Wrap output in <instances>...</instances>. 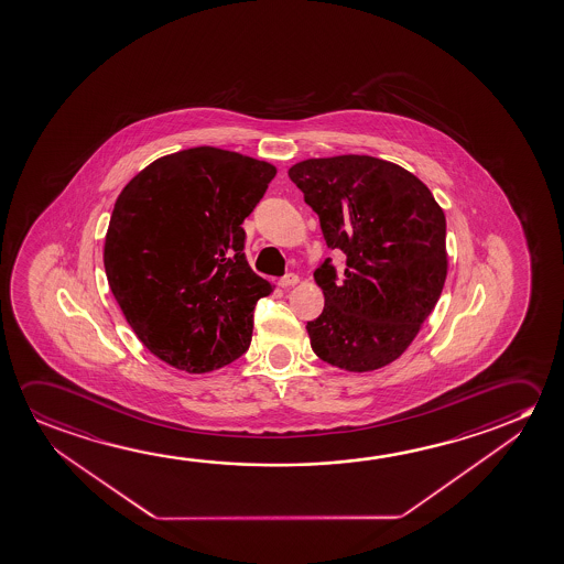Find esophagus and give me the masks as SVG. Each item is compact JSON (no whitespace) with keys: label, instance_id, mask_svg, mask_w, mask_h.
<instances>
[{"label":"esophagus","instance_id":"obj_1","mask_svg":"<svg viewBox=\"0 0 564 564\" xmlns=\"http://www.w3.org/2000/svg\"><path fill=\"white\" fill-rule=\"evenodd\" d=\"M296 283H299V275H295V273H289V275H285V278L279 281V285L283 286V289H289V286H295Z\"/></svg>","mask_w":564,"mask_h":564}]
</instances>
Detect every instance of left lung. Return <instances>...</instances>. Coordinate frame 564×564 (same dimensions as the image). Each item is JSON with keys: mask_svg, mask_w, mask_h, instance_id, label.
I'll return each mask as SVG.
<instances>
[{"mask_svg": "<svg viewBox=\"0 0 564 564\" xmlns=\"http://www.w3.org/2000/svg\"><path fill=\"white\" fill-rule=\"evenodd\" d=\"M289 177L328 248L347 258L341 281L329 260L314 271L324 293V311L306 324L314 354L354 373L392 364L442 296L443 208L416 175L381 158H311Z\"/></svg>", "mask_w": 564, "mask_h": 564, "instance_id": "8db88e82", "label": "left lung"}]
</instances>
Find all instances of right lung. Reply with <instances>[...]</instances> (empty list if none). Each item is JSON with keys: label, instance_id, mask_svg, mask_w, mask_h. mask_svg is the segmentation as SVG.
Segmentation results:
<instances>
[{"label": "right lung", "instance_id": "right-lung-1", "mask_svg": "<svg viewBox=\"0 0 564 564\" xmlns=\"http://www.w3.org/2000/svg\"><path fill=\"white\" fill-rule=\"evenodd\" d=\"M275 165L213 147L158 158L115 200L104 263L140 341L185 373H208L250 347L253 308L273 285L243 256V218Z\"/></svg>", "mask_w": 564, "mask_h": 564}]
</instances>
